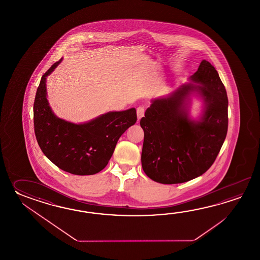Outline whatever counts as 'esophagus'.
I'll return each mask as SVG.
<instances>
[{"mask_svg":"<svg viewBox=\"0 0 260 260\" xmlns=\"http://www.w3.org/2000/svg\"><path fill=\"white\" fill-rule=\"evenodd\" d=\"M144 113H145V109L143 107H138V110H137V115H138V121L139 122L140 119L144 116Z\"/></svg>","mask_w":260,"mask_h":260,"instance_id":"1","label":"esophagus"}]
</instances>
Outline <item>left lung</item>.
I'll list each match as a JSON object with an SVG mask.
<instances>
[{"instance_id": "8db88e82", "label": "left lung", "mask_w": 260, "mask_h": 260, "mask_svg": "<svg viewBox=\"0 0 260 260\" xmlns=\"http://www.w3.org/2000/svg\"><path fill=\"white\" fill-rule=\"evenodd\" d=\"M192 97L203 102L196 119L189 114ZM140 126L141 164L150 179L178 184L202 176L214 164L228 132V95L215 67L202 61L189 83L151 100Z\"/></svg>"}]
</instances>
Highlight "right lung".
Listing matches in <instances>:
<instances>
[{
	"mask_svg": "<svg viewBox=\"0 0 260 260\" xmlns=\"http://www.w3.org/2000/svg\"><path fill=\"white\" fill-rule=\"evenodd\" d=\"M62 59L41 79L34 105L35 136L44 154L63 171L78 176L94 175L105 168L119 138L136 123L137 111L132 108L110 111L83 123L58 118L47 100L46 78Z\"/></svg>",
	"mask_w": 260,
	"mask_h": 260,
	"instance_id": "add662e5",
	"label": "right lung"
}]
</instances>
